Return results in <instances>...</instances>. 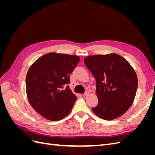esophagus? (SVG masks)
<instances>
[{
    "instance_id": "1",
    "label": "esophagus",
    "mask_w": 155,
    "mask_h": 155,
    "mask_svg": "<svg viewBox=\"0 0 155 155\" xmlns=\"http://www.w3.org/2000/svg\"><path fill=\"white\" fill-rule=\"evenodd\" d=\"M89 94H90V92H89L88 91H87V92H85V94H83V96H88L89 95Z\"/></svg>"
}]
</instances>
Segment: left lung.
<instances>
[{"label": "left lung", "mask_w": 155, "mask_h": 155, "mask_svg": "<svg viewBox=\"0 0 155 155\" xmlns=\"http://www.w3.org/2000/svg\"><path fill=\"white\" fill-rule=\"evenodd\" d=\"M84 63L96 80L98 104L92 111L105 120L122 116L137 94L138 78L134 68L117 54L89 55Z\"/></svg>", "instance_id": "obj_1"}]
</instances>
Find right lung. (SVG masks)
<instances>
[{
    "mask_svg": "<svg viewBox=\"0 0 155 155\" xmlns=\"http://www.w3.org/2000/svg\"><path fill=\"white\" fill-rule=\"evenodd\" d=\"M80 58L78 55L48 53L33 63L26 74L27 97L34 109L43 118L58 121L72 110L77 100L68 86L69 76Z\"/></svg>",
    "mask_w": 155,
    "mask_h": 155,
    "instance_id": "1",
    "label": "right lung"
}]
</instances>
